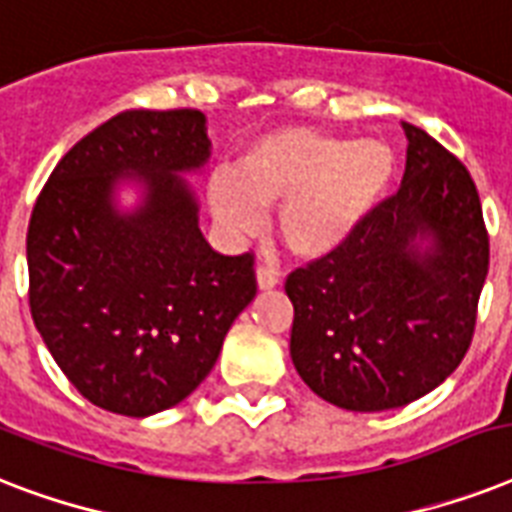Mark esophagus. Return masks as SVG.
<instances>
[{"instance_id":"esophagus-1","label":"esophagus","mask_w":512,"mask_h":512,"mask_svg":"<svg viewBox=\"0 0 512 512\" xmlns=\"http://www.w3.org/2000/svg\"><path fill=\"white\" fill-rule=\"evenodd\" d=\"M255 281H257V289H273L279 284V271L271 268V265H257L255 268Z\"/></svg>"}]
</instances>
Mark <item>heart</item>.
Wrapping results in <instances>:
<instances>
[{
    "label": "heart",
    "instance_id": "1",
    "mask_svg": "<svg viewBox=\"0 0 512 512\" xmlns=\"http://www.w3.org/2000/svg\"><path fill=\"white\" fill-rule=\"evenodd\" d=\"M396 177L385 140L345 138L311 127H281L252 140L207 183L212 220L228 236H252L276 209V236L295 257L332 255L369 220Z\"/></svg>",
    "mask_w": 512,
    "mask_h": 512
}]
</instances>
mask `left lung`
<instances>
[{"label": "left lung", "instance_id": "8db88e82", "mask_svg": "<svg viewBox=\"0 0 512 512\" xmlns=\"http://www.w3.org/2000/svg\"><path fill=\"white\" fill-rule=\"evenodd\" d=\"M396 196L353 239L289 273V353L319 398L385 412L428 396L468 353L489 273V236L468 170L428 132L401 122Z\"/></svg>", "mask_w": 512, "mask_h": 512}]
</instances>
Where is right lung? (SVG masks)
Instances as JSON below:
<instances>
[{
  "label": "right lung",
  "mask_w": 512,
  "mask_h": 512,
  "mask_svg": "<svg viewBox=\"0 0 512 512\" xmlns=\"http://www.w3.org/2000/svg\"><path fill=\"white\" fill-rule=\"evenodd\" d=\"M209 156L201 111H124L79 140L36 199L31 316L71 385L106 412L151 417L191 396L255 297L252 255H220L201 236L188 177Z\"/></svg>",
  "instance_id": "1"
}]
</instances>
